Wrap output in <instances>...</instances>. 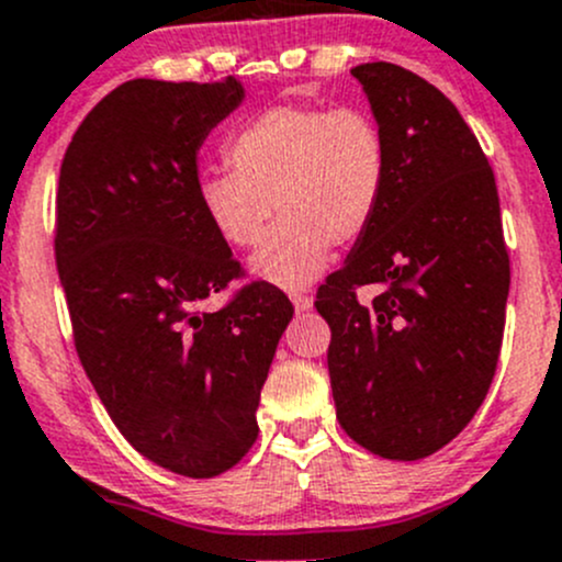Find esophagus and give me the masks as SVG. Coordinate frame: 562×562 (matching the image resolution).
Here are the masks:
<instances>
[{
    "label": "esophagus",
    "mask_w": 562,
    "mask_h": 562,
    "mask_svg": "<svg viewBox=\"0 0 562 562\" xmlns=\"http://www.w3.org/2000/svg\"><path fill=\"white\" fill-rule=\"evenodd\" d=\"M291 302L293 307H296V313H307V310L313 307V296H310V293H293Z\"/></svg>",
    "instance_id": "obj_1"
}]
</instances>
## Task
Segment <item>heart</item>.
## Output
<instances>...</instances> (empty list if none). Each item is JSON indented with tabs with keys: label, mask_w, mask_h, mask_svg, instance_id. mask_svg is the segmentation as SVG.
<instances>
[{
	"label": "heart",
	"mask_w": 562,
	"mask_h": 562,
	"mask_svg": "<svg viewBox=\"0 0 562 562\" xmlns=\"http://www.w3.org/2000/svg\"><path fill=\"white\" fill-rule=\"evenodd\" d=\"M231 171L195 181L201 214L231 247H255L249 269L269 285H310L334 245H356L375 223L389 184V144L364 108L271 105L228 135Z\"/></svg>",
	"instance_id": "obj_1"
}]
</instances>
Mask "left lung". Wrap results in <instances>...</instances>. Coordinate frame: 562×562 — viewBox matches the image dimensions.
I'll return each mask as SVG.
<instances>
[{"mask_svg": "<svg viewBox=\"0 0 562 562\" xmlns=\"http://www.w3.org/2000/svg\"><path fill=\"white\" fill-rule=\"evenodd\" d=\"M389 144L375 223L317 288L345 432L383 459L457 438L495 378L512 282L495 173L457 105L389 61L353 67ZM381 284L361 305L355 293Z\"/></svg>", "mask_w": 562, "mask_h": 562, "instance_id": "left-lung-1", "label": "left lung"}]
</instances>
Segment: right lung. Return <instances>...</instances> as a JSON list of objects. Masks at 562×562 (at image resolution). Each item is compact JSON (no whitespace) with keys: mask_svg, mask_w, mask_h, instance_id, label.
I'll list each match as a JSON object with an SVG mask.
<instances>
[{"mask_svg":"<svg viewBox=\"0 0 562 562\" xmlns=\"http://www.w3.org/2000/svg\"><path fill=\"white\" fill-rule=\"evenodd\" d=\"M236 78H135L72 135L56 190V269L89 381L138 454L187 479L234 468L293 304L249 282L201 214L198 149L236 105Z\"/></svg>","mask_w":562,"mask_h":562,"instance_id":"obj_1","label":"right lung"}]
</instances>
